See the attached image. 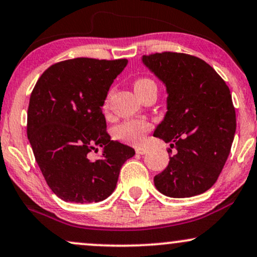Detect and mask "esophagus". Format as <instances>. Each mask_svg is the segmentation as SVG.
<instances>
[{
  "label": "esophagus",
  "instance_id": "obj_1",
  "mask_svg": "<svg viewBox=\"0 0 257 257\" xmlns=\"http://www.w3.org/2000/svg\"><path fill=\"white\" fill-rule=\"evenodd\" d=\"M135 152H137L138 155H145V153H147V149H144V147H138V149L135 150Z\"/></svg>",
  "mask_w": 257,
  "mask_h": 257
}]
</instances>
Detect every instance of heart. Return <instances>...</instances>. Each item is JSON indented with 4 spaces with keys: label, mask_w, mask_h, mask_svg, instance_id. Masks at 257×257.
Instances as JSON below:
<instances>
[{
    "label": "heart",
    "mask_w": 257,
    "mask_h": 257,
    "mask_svg": "<svg viewBox=\"0 0 257 257\" xmlns=\"http://www.w3.org/2000/svg\"><path fill=\"white\" fill-rule=\"evenodd\" d=\"M150 87H156L155 82L150 78H139L134 82L135 93L140 94ZM108 105V98L106 99L104 107L106 108ZM152 125L147 120L143 119H132L126 120L117 126L116 135L120 140L126 141V143L133 144V145H141L145 140L146 134L151 131Z\"/></svg>",
    "instance_id": "heart-1"
}]
</instances>
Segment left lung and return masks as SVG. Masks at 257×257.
Here are the masks:
<instances>
[{"label":"left lung","mask_w":257,"mask_h":257,"mask_svg":"<svg viewBox=\"0 0 257 257\" xmlns=\"http://www.w3.org/2000/svg\"><path fill=\"white\" fill-rule=\"evenodd\" d=\"M143 63L167 89V113L153 137L176 153L155 176L156 188L172 198L204 193L216 182L235 133L231 91L213 67L184 53L144 55Z\"/></svg>","instance_id":"left-lung-1"}]
</instances>
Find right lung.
Returning a JSON list of instances; mask_svg holds the SVG:
<instances>
[{"label": "right lung", "instance_id": "add662e5", "mask_svg": "<svg viewBox=\"0 0 257 257\" xmlns=\"http://www.w3.org/2000/svg\"><path fill=\"white\" fill-rule=\"evenodd\" d=\"M126 59L77 58L52 65L35 85L28 108V139L47 184L65 202L91 203L116 188L134 149L111 140L101 107ZM104 147L93 162L89 153Z\"/></svg>", "mask_w": 257, "mask_h": 257}]
</instances>
